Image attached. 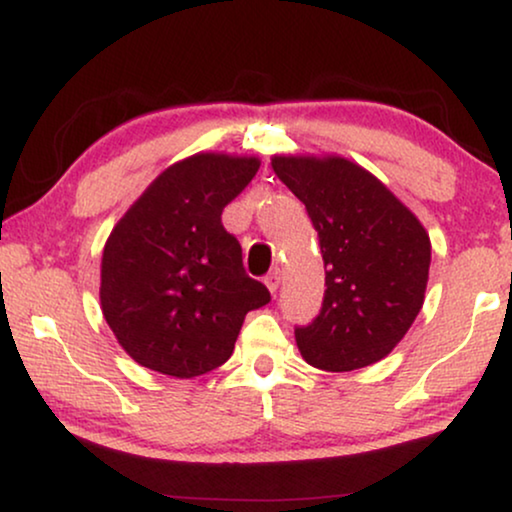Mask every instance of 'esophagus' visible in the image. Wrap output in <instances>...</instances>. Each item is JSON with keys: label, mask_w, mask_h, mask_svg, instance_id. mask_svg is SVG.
Wrapping results in <instances>:
<instances>
[{"label": "esophagus", "mask_w": 512, "mask_h": 512, "mask_svg": "<svg viewBox=\"0 0 512 512\" xmlns=\"http://www.w3.org/2000/svg\"><path fill=\"white\" fill-rule=\"evenodd\" d=\"M279 284H282V272H279L277 268L272 270V272H268V275H265V286H268L270 293H277Z\"/></svg>", "instance_id": "esophagus-1"}]
</instances>
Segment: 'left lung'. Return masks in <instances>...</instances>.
Segmentation results:
<instances>
[{
	"label": "left lung",
	"instance_id": "8db88e82",
	"mask_svg": "<svg viewBox=\"0 0 512 512\" xmlns=\"http://www.w3.org/2000/svg\"><path fill=\"white\" fill-rule=\"evenodd\" d=\"M272 170L303 202L326 268L324 305L296 328L303 359L345 373L380 361L424 305L431 240L380 179L340 156H275Z\"/></svg>",
	"mask_w": 512,
	"mask_h": 512
}]
</instances>
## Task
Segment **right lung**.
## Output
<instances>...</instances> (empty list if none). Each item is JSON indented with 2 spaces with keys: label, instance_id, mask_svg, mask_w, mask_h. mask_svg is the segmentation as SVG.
Wrapping results in <instances>:
<instances>
[{
  "label": "right lung",
  "instance_id": "right-lung-1",
  "mask_svg": "<svg viewBox=\"0 0 512 512\" xmlns=\"http://www.w3.org/2000/svg\"><path fill=\"white\" fill-rule=\"evenodd\" d=\"M258 167L254 156L195 153L160 172L111 230L102 314L139 366L179 380L205 375L230 359L247 312L270 303L221 223Z\"/></svg>",
  "mask_w": 512,
  "mask_h": 512
}]
</instances>
